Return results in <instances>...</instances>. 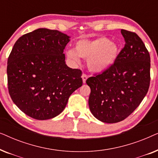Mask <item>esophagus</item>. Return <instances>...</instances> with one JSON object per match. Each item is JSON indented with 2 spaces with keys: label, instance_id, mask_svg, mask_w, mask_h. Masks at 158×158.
<instances>
[{
  "label": "esophagus",
  "instance_id": "1",
  "mask_svg": "<svg viewBox=\"0 0 158 158\" xmlns=\"http://www.w3.org/2000/svg\"><path fill=\"white\" fill-rule=\"evenodd\" d=\"M87 78H88V75L85 74V73H83V74L82 75V79H83V83H85L86 80H87Z\"/></svg>",
  "mask_w": 158,
  "mask_h": 158
}]
</instances>
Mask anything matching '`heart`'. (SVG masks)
Here are the masks:
<instances>
[{
    "instance_id": "1",
    "label": "heart",
    "mask_w": 158,
    "mask_h": 158,
    "mask_svg": "<svg viewBox=\"0 0 158 158\" xmlns=\"http://www.w3.org/2000/svg\"><path fill=\"white\" fill-rule=\"evenodd\" d=\"M67 57L75 64L81 63L80 57L88 59V66L96 73L104 72L113 65L118 55V45L105 36L94 40H81L75 43V51L69 49Z\"/></svg>"
}]
</instances>
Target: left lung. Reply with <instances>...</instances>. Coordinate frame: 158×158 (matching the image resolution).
<instances>
[{
    "label": "left lung",
    "instance_id": "8db88e82",
    "mask_svg": "<svg viewBox=\"0 0 158 158\" xmlns=\"http://www.w3.org/2000/svg\"><path fill=\"white\" fill-rule=\"evenodd\" d=\"M125 44L111 68L87 79L88 104L97 119L116 123L130 115L146 96L150 83V57L135 32L122 29Z\"/></svg>",
    "mask_w": 158,
    "mask_h": 158
}]
</instances>
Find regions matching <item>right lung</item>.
Instances as JSON below:
<instances>
[{"label":"right lung","instance_id":"1","mask_svg":"<svg viewBox=\"0 0 158 158\" xmlns=\"http://www.w3.org/2000/svg\"><path fill=\"white\" fill-rule=\"evenodd\" d=\"M70 36L57 30L38 29L23 34L8 58V88L13 102L37 120L61 113L70 95L83 85L82 71L65 64Z\"/></svg>","mask_w":158,"mask_h":158}]
</instances>
